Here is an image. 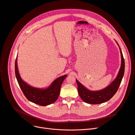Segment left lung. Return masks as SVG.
<instances>
[{
    "mask_svg": "<svg viewBox=\"0 0 135 135\" xmlns=\"http://www.w3.org/2000/svg\"><path fill=\"white\" fill-rule=\"evenodd\" d=\"M117 42L119 47L118 43ZM121 54V67L116 78L105 88L98 91H91L85 87L78 80H76L78 85V91L81 100L89 104H101L109 101L115 95L118 90L124 74L125 61L122 51L119 47Z\"/></svg>",
    "mask_w": 135,
    "mask_h": 135,
    "instance_id": "8db88e82",
    "label": "left lung"
}]
</instances>
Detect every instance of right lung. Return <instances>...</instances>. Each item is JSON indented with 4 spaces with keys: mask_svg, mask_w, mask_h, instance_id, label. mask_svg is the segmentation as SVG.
I'll use <instances>...</instances> for the list:
<instances>
[{
    "mask_svg": "<svg viewBox=\"0 0 135 135\" xmlns=\"http://www.w3.org/2000/svg\"><path fill=\"white\" fill-rule=\"evenodd\" d=\"M15 75L19 86L27 100L42 106L51 104L57 100L60 93L61 85L67 76L66 74L57 78L49 86L45 89L31 86L21 78L17 67V57L15 61Z\"/></svg>",
    "mask_w": 135,
    "mask_h": 135,
    "instance_id": "1",
    "label": "right lung"
}]
</instances>
